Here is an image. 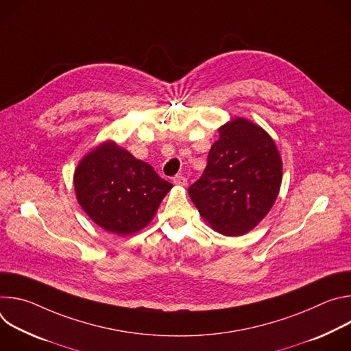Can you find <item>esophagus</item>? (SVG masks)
<instances>
[{
    "label": "esophagus",
    "instance_id": "34e87169",
    "mask_svg": "<svg viewBox=\"0 0 351 351\" xmlns=\"http://www.w3.org/2000/svg\"><path fill=\"white\" fill-rule=\"evenodd\" d=\"M173 183L178 186H187V179L183 175H176L173 178Z\"/></svg>",
    "mask_w": 351,
    "mask_h": 351
}]
</instances>
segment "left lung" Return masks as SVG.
<instances>
[{
	"label": "left lung",
	"mask_w": 351,
	"mask_h": 351,
	"mask_svg": "<svg viewBox=\"0 0 351 351\" xmlns=\"http://www.w3.org/2000/svg\"><path fill=\"white\" fill-rule=\"evenodd\" d=\"M282 183V160L260 126L237 118L219 129L207 167L189 195L214 230L240 236L271 210Z\"/></svg>",
	"instance_id": "obj_1"
}]
</instances>
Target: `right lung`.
Listing matches in <instances>:
<instances>
[{
    "label": "right lung",
    "mask_w": 351,
    "mask_h": 351,
    "mask_svg": "<svg viewBox=\"0 0 351 351\" xmlns=\"http://www.w3.org/2000/svg\"><path fill=\"white\" fill-rule=\"evenodd\" d=\"M172 184L115 143L87 154L75 171V190L84 213L108 232L125 236L143 229Z\"/></svg>",
    "instance_id": "add662e5"
}]
</instances>
